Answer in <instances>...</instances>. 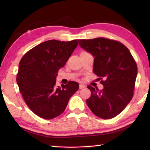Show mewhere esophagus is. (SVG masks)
Here are the masks:
<instances>
[{"instance_id": "esophagus-1", "label": "esophagus", "mask_w": 150, "mask_h": 150, "mask_svg": "<svg viewBox=\"0 0 150 150\" xmlns=\"http://www.w3.org/2000/svg\"><path fill=\"white\" fill-rule=\"evenodd\" d=\"M85 86L84 85H83V84H80L79 85V88H85Z\"/></svg>"}]
</instances>
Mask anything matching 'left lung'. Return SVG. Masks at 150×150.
I'll list each match as a JSON object with an SVG mask.
<instances>
[{"mask_svg":"<svg viewBox=\"0 0 150 150\" xmlns=\"http://www.w3.org/2000/svg\"><path fill=\"white\" fill-rule=\"evenodd\" d=\"M79 44L94 57L93 73L104 88L88 85L87 105L103 119L118 115L133 97L138 67L129 50L121 42L105 38L79 40Z\"/></svg>","mask_w":150,"mask_h":150,"instance_id":"left-lung-1","label":"left lung"}]
</instances>
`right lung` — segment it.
Returning <instances> with one entry per match:
<instances>
[{"instance_id": "right-lung-1", "label": "right lung", "mask_w": 150, "mask_h": 150, "mask_svg": "<svg viewBox=\"0 0 150 150\" xmlns=\"http://www.w3.org/2000/svg\"><path fill=\"white\" fill-rule=\"evenodd\" d=\"M77 40L42 42L27 52L19 63L16 82L25 103L40 118L50 120L64 112L71 96L79 89L75 81L56 87L58 71L77 46Z\"/></svg>"}]
</instances>
